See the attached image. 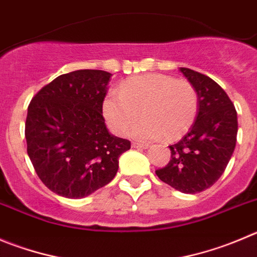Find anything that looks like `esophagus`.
<instances>
[{
  "instance_id": "esophagus-1",
  "label": "esophagus",
  "mask_w": 257,
  "mask_h": 257,
  "mask_svg": "<svg viewBox=\"0 0 257 257\" xmlns=\"http://www.w3.org/2000/svg\"><path fill=\"white\" fill-rule=\"evenodd\" d=\"M132 147L133 148H147V145H143V143H138V142H133L132 143Z\"/></svg>"
}]
</instances>
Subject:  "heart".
I'll use <instances>...</instances> for the list:
<instances>
[{
    "mask_svg": "<svg viewBox=\"0 0 257 257\" xmlns=\"http://www.w3.org/2000/svg\"><path fill=\"white\" fill-rule=\"evenodd\" d=\"M196 112L194 86L161 73L128 78L119 86V92H107L102 102L105 120L117 136L125 134L141 114L143 119L131 131V136L141 141L177 140L190 128Z\"/></svg>",
    "mask_w": 257,
    "mask_h": 257,
    "instance_id": "b5f03b06",
    "label": "heart"
}]
</instances>
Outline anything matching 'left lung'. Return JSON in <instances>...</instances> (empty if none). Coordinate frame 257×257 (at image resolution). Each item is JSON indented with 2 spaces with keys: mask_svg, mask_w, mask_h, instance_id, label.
Masks as SVG:
<instances>
[{
  "mask_svg": "<svg viewBox=\"0 0 257 257\" xmlns=\"http://www.w3.org/2000/svg\"><path fill=\"white\" fill-rule=\"evenodd\" d=\"M198 93V114L190 131L170 146L171 160L156 170L161 181L185 194L210 188L222 176L237 140V111L233 102L215 81L181 67Z\"/></svg>",
  "mask_w": 257,
  "mask_h": 257,
  "instance_id": "left-lung-1",
  "label": "left lung"
}]
</instances>
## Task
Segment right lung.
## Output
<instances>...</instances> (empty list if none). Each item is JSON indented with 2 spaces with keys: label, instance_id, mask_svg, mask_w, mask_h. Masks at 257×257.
<instances>
[{
  "label": "right lung",
  "instance_id": "obj_1",
  "mask_svg": "<svg viewBox=\"0 0 257 257\" xmlns=\"http://www.w3.org/2000/svg\"><path fill=\"white\" fill-rule=\"evenodd\" d=\"M111 73L78 69L61 74L31 99L25 123L28 155L53 193L81 199L109 184L128 140L109 133L102 102Z\"/></svg>",
  "mask_w": 257,
  "mask_h": 257
}]
</instances>
